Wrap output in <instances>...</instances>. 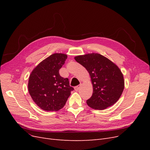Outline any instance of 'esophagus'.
I'll use <instances>...</instances> for the list:
<instances>
[{
  "label": "esophagus",
  "instance_id": "1",
  "mask_svg": "<svg viewBox=\"0 0 150 150\" xmlns=\"http://www.w3.org/2000/svg\"><path fill=\"white\" fill-rule=\"evenodd\" d=\"M81 85H78V86H76V87L74 88V89L76 91H78L79 90V89L81 88Z\"/></svg>",
  "mask_w": 150,
  "mask_h": 150
}]
</instances>
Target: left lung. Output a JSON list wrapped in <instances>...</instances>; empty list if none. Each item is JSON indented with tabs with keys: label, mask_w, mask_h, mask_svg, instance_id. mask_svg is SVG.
Segmentation results:
<instances>
[{
	"label": "left lung",
	"mask_w": 150,
	"mask_h": 150,
	"mask_svg": "<svg viewBox=\"0 0 150 150\" xmlns=\"http://www.w3.org/2000/svg\"><path fill=\"white\" fill-rule=\"evenodd\" d=\"M75 60L89 73L93 87L88 105L103 110L111 106L120 99L125 88V81L120 68L108 58L98 53L78 56Z\"/></svg>",
	"instance_id": "1"
}]
</instances>
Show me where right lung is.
<instances>
[{
	"instance_id": "right-lung-1",
	"label": "right lung",
	"mask_w": 150,
	"mask_h": 150,
	"mask_svg": "<svg viewBox=\"0 0 150 150\" xmlns=\"http://www.w3.org/2000/svg\"><path fill=\"white\" fill-rule=\"evenodd\" d=\"M67 56L55 53L45 59L32 71L28 90L34 103L47 111H57L64 106L74 88L68 78H64L59 71Z\"/></svg>"
}]
</instances>
